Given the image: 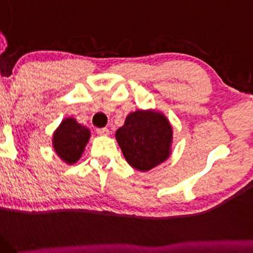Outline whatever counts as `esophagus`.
<instances>
[{
    "instance_id": "1",
    "label": "esophagus",
    "mask_w": 253,
    "mask_h": 253,
    "mask_svg": "<svg viewBox=\"0 0 253 253\" xmlns=\"http://www.w3.org/2000/svg\"><path fill=\"white\" fill-rule=\"evenodd\" d=\"M96 132H98L99 135H109L110 129L109 127H99V129H96Z\"/></svg>"
}]
</instances>
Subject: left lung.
Returning a JSON list of instances; mask_svg holds the SVG:
<instances>
[{"label": "left lung", "mask_w": 253, "mask_h": 253, "mask_svg": "<svg viewBox=\"0 0 253 253\" xmlns=\"http://www.w3.org/2000/svg\"><path fill=\"white\" fill-rule=\"evenodd\" d=\"M116 138L130 166L149 171L169 157L172 127L161 113L138 110L127 116Z\"/></svg>", "instance_id": "left-lung-1"}]
</instances>
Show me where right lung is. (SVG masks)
I'll list each match as a JSON object with an SVG mask.
<instances>
[{
  "label": "right lung",
  "mask_w": 253,
  "mask_h": 253,
  "mask_svg": "<svg viewBox=\"0 0 253 253\" xmlns=\"http://www.w3.org/2000/svg\"><path fill=\"white\" fill-rule=\"evenodd\" d=\"M90 132L74 118L64 119L53 135V148L62 160L74 164L79 160L84 146L89 140Z\"/></svg>",
  "instance_id": "1"
}]
</instances>
